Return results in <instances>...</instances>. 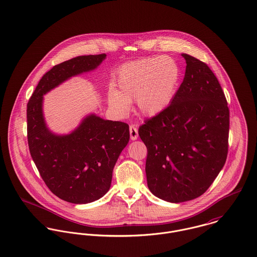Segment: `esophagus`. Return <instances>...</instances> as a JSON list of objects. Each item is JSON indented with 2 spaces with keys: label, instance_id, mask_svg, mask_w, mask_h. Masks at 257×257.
I'll return each instance as SVG.
<instances>
[{
  "label": "esophagus",
  "instance_id": "34e87169",
  "mask_svg": "<svg viewBox=\"0 0 257 257\" xmlns=\"http://www.w3.org/2000/svg\"><path fill=\"white\" fill-rule=\"evenodd\" d=\"M129 130H130V137H131V140H132V141L137 140V139H138L139 134L138 130H137L136 126H135V125H130Z\"/></svg>",
  "mask_w": 257,
  "mask_h": 257
}]
</instances>
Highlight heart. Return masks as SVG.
Returning a JSON list of instances; mask_svg holds the SVG:
<instances>
[{
  "label": "heart",
  "mask_w": 257,
  "mask_h": 257,
  "mask_svg": "<svg viewBox=\"0 0 257 257\" xmlns=\"http://www.w3.org/2000/svg\"><path fill=\"white\" fill-rule=\"evenodd\" d=\"M180 78V66L171 57L158 56L125 63L115 78L118 91L114 88L108 90V106L123 117L130 111L131 101L136 99L143 115H158L172 102Z\"/></svg>",
  "instance_id": "heart-1"
}]
</instances>
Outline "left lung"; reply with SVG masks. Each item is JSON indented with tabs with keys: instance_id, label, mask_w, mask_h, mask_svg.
<instances>
[{
	"instance_id": "left-lung-1",
	"label": "left lung",
	"mask_w": 257,
	"mask_h": 257,
	"mask_svg": "<svg viewBox=\"0 0 257 257\" xmlns=\"http://www.w3.org/2000/svg\"><path fill=\"white\" fill-rule=\"evenodd\" d=\"M182 57L186 72L172 102L139 128L148 149V187L172 203L205 193L228 154L229 108L223 90L207 64Z\"/></svg>"
}]
</instances>
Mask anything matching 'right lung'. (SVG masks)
Returning <instances> with one entry per match:
<instances>
[{
  "mask_svg": "<svg viewBox=\"0 0 257 257\" xmlns=\"http://www.w3.org/2000/svg\"><path fill=\"white\" fill-rule=\"evenodd\" d=\"M106 55L80 56L55 65L40 80L27 103V138L40 175L59 198L85 204L109 190L113 167L130 139L128 124L90 113L68 134H57L47 125L44 96L60 84L95 70Z\"/></svg>",
  "mask_w": 257,
  "mask_h": 257,
  "instance_id": "obj_1",
  "label": "right lung"
}]
</instances>
